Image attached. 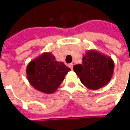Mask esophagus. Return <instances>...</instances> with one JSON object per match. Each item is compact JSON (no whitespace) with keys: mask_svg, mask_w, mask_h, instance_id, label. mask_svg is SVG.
<instances>
[{"mask_svg":"<svg viewBox=\"0 0 130 130\" xmlns=\"http://www.w3.org/2000/svg\"><path fill=\"white\" fill-rule=\"evenodd\" d=\"M68 67H69L70 69L72 70L73 69V63H70V64H68Z\"/></svg>","mask_w":130,"mask_h":130,"instance_id":"1","label":"esophagus"}]
</instances>
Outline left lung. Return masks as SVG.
I'll list each match as a JSON object with an SVG mask.
<instances>
[{"mask_svg": "<svg viewBox=\"0 0 130 130\" xmlns=\"http://www.w3.org/2000/svg\"><path fill=\"white\" fill-rule=\"evenodd\" d=\"M114 68V61L110 57L91 50L83 55L82 64L74 65L73 70L87 88L97 90L111 80Z\"/></svg>", "mask_w": 130, "mask_h": 130, "instance_id": "obj_1", "label": "left lung"}]
</instances>
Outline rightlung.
<instances>
[{"label": "right lung", "mask_w": 130, "mask_h": 130, "mask_svg": "<svg viewBox=\"0 0 130 130\" xmlns=\"http://www.w3.org/2000/svg\"><path fill=\"white\" fill-rule=\"evenodd\" d=\"M70 70L62 62L55 60L51 52H44L29 62L26 67V77L33 87L44 93L56 91Z\"/></svg>", "instance_id": "1"}]
</instances>
